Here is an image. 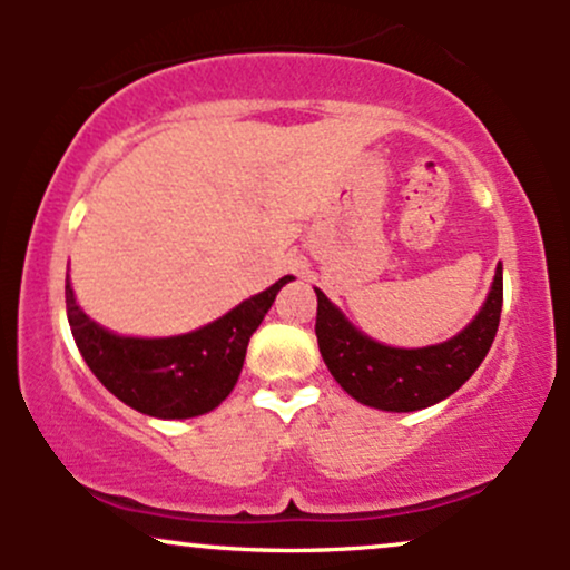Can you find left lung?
<instances>
[{
	"label": "left lung",
	"mask_w": 570,
	"mask_h": 570,
	"mask_svg": "<svg viewBox=\"0 0 570 570\" xmlns=\"http://www.w3.org/2000/svg\"><path fill=\"white\" fill-rule=\"evenodd\" d=\"M316 289V286H313ZM316 337L326 370L345 394L367 407L415 412L455 394L488 356L499 332L503 305V265L476 316L458 335L423 348H396L364 335L345 313L316 289Z\"/></svg>",
	"instance_id": "obj_1"
}]
</instances>
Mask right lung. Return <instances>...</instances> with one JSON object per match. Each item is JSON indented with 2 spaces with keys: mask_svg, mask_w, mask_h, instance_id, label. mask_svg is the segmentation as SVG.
<instances>
[{
  "mask_svg": "<svg viewBox=\"0 0 570 570\" xmlns=\"http://www.w3.org/2000/svg\"><path fill=\"white\" fill-rule=\"evenodd\" d=\"M294 276L278 278L225 316L171 337H134L107 330L77 303L67 276V316L85 364L122 404L163 421H185L219 407L238 383L248 340L276 294Z\"/></svg>",
  "mask_w": 570,
  "mask_h": 570,
  "instance_id": "right-lung-1",
  "label": "right lung"
}]
</instances>
